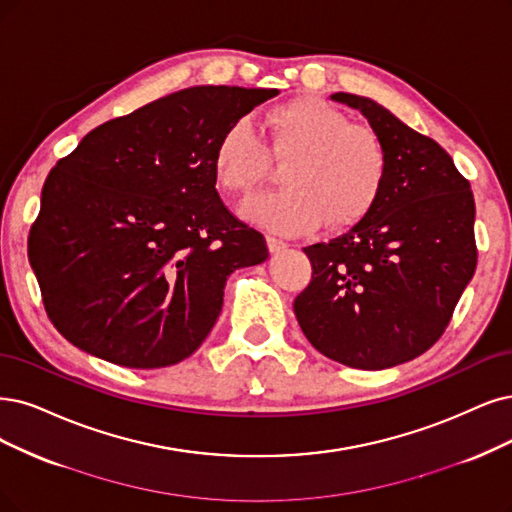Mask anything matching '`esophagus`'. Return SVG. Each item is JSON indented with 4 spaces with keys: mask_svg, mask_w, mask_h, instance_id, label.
I'll return each mask as SVG.
<instances>
[{
    "mask_svg": "<svg viewBox=\"0 0 512 512\" xmlns=\"http://www.w3.org/2000/svg\"><path fill=\"white\" fill-rule=\"evenodd\" d=\"M266 242H268L270 253H280V251H285L287 246H289L285 240H280V238H276V236H268Z\"/></svg>",
    "mask_w": 512,
    "mask_h": 512,
    "instance_id": "1",
    "label": "esophagus"
}]
</instances>
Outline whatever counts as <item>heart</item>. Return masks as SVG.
I'll use <instances>...</instances> for the list:
<instances>
[{
    "instance_id": "1",
    "label": "heart",
    "mask_w": 512,
    "mask_h": 512,
    "mask_svg": "<svg viewBox=\"0 0 512 512\" xmlns=\"http://www.w3.org/2000/svg\"><path fill=\"white\" fill-rule=\"evenodd\" d=\"M268 141L249 120L227 126L213 151V175L225 194L242 196L266 181L272 158L285 164L278 192L246 200L240 213L280 234H306L325 221L346 230L380 200L390 158L380 132L350 122L348 113L320 97H297L266 116Z\"/></svg>"
}]
</instances>
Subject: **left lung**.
Returning <instances> with one entry per match:
<instances>
[{"mask_svg": "<svg viewBox=\"0 0 512 512\" xmlns=\"http://www.w3.org/2000/svg\"><path fill=\"white\" fill-rule=\"evenodd\" d=\"M386 143L390 168L373 211L342 236L306 246L310 285L297 323L331 361L388 369L439 342L477 268L475 198L451 156L371 99L335 92Z\"/></svg>", "mask_w": 512, "mask_h": 512, "instance_id": "1", "label": "left lung"}]
</instances>
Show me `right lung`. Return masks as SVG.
Here are the masks:
<instances>
[{"mask_svg":"<svg viewBox=\"0 0 512 512\" xmlns=\"http://www.w3.org/2000/svg\"><path fill=\"white\" fill-rule=\"evenodd\" d=\"M276 88L196 86L113 118L50 170L27 255L50 323L120 367L192 356L225 280L268 259L266 238L223 204L221 132Z\"/></svg>","mask_w":512,"mask_h":512,"instance_id":"add662e5","label":"right lung"}]
</instances>
